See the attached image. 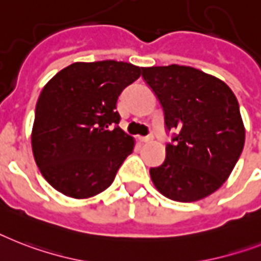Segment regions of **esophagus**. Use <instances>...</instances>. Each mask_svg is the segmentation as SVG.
<instances>
[{
    "instance_id": "1",
    "label": "esophagus",
    "mask_w": 261,
    "mask_h": 261,
    "mask_svg": "<svg viewBox=\"0 0 261 261\" xmlns=\"http://www.w3.org/2000/svg\"><path fill=\"white\" fill-rule=\"evenodd\" d=\"M152 139H154V137H152V135H147V137H145V138H141V142H143V143H149V142H151Z\"/></svg>"
}]
</instances>
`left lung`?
I'll use <instances>...</instances> for the list:
<instances>
[{"label": "left lung", "instance_id": "8db88e82", "mask_svg": "<svg viewBox=\"0 0 261 261\" xmlns=\"http://www.w3.org/2000/svg\"><path fill=\"white\" fill-rule=\"evenodd\" d=\"M174 131L164 164L150 169L156 190L178 202L215 193L228 179L244 147L245 128L236 96L222 80L171 64L142 68Z\"/></svg>", "mask_w": 261, "mask_h": 261}]
</instances>
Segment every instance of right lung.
I'll return each mask as SVG.
<instances>
[{
	"instance_id": "obj_1",
	"label": "right lung",
	"mask_w": 261,
	"mask_h": 261,
	"mask_svg": "<svg viewBox=\"0 0 261 261\" xmlns=\"http://www.w3.org/2000/svg\"><path fill=\"white\" fill-rule=\"evenodd\" d=\"M142 68L115 60L73 63L46 83L36 105L32 150L57 192L90 198L106 190L134 150L116 101Z\"/></svg>"
}]
</instances>
